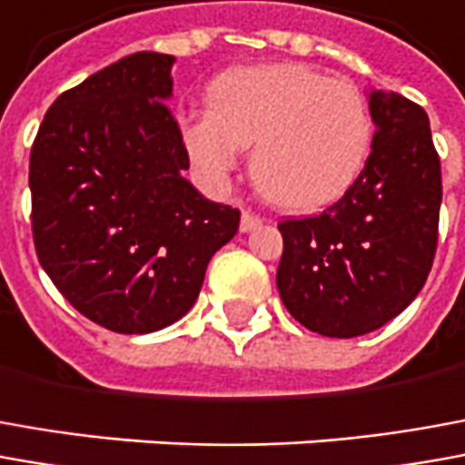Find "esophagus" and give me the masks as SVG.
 I'll return each mask as SVG.
<instances>
[{"label": "esophagus", "instance_id": "34e87169", "mask_svg": "<svg viewBox=\"0 0 465 465\" xmlns=\"http://www.w3.org/2000/svg\"><path fill=\"white\" fill-rule=\"evenodd\" d=\"M261 225H263V217H261V214L251 213V210H245V213H242V220H240V230H242V232L258 230Z\"/></svg>", "mask_w": 465, "mask_h": 465}]
</instances>
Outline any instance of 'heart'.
<instances>
[{
	"label": "heart",
	"mask_w": 465,
	"mask_h": 465,
	"mask_svg": "<svg viewBox=\"0 0 465 465\" xmlns=\"http://www.w3.org/2000/svg\"><path fill=\"white\" fill-rule=\"evenodd\" d=\"M207 118L184 124L192 164L213 182L252 149L258 192L293 213L341 200L361 177L372 152L374 124L361 93L299 63L235 67L204 95Z\"/></svg>",
	"instance_id": "b5f03b06"
}]
</instances>
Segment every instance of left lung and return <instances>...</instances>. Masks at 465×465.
<instances>
[{"mask_svg": "<svg viewBox=\"0 0 465 465\" xmlns=\"http://www.w3.org/2000/svg\"><path fill=\"white\" fill-rule=\"evenodd\" d=\"M377 131L357 184L313 217L278 223L275 283L291 316L322 336L374 331L420 293L443 200L430 121L400 93H370Z\"/></svg>", "mask_w": 465, "mask_h": 465, "instance_id": "1", "label": "left lung"}]
</instances>
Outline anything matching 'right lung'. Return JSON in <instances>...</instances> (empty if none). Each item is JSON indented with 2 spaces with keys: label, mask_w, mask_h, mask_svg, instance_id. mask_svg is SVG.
<instances>
[{
  "label": "right lung",
  "mask_w": 465,
  "mask_h": 465,
  "mask_svg": "<svg viewBox=\"0 0 465 465\" xmlns=\"http://www.w3.org/2000/svg\"><path fill=\"white\" fill-rule=\"evenodd\" d=\"M172 63L134 53L70 88L30 152L32 240L57 291L93 324L149 334L194 306L240 210L202 197L166 98Z\"/></svg>",
  "instance_id": "add662e5"
}]
</instances>
